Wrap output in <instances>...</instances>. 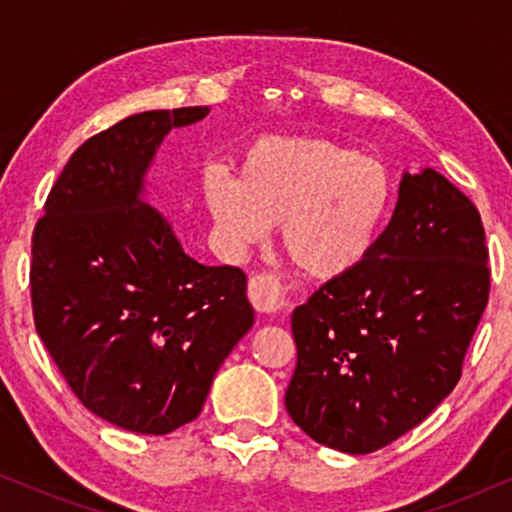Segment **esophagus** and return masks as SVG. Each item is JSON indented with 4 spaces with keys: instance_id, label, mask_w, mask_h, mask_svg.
Segmentation results:
<instances>
[{
    "instance_id": "34e87169",
    "label": "esophagus",
    "mask_w": 512,
    "mask_h": 512,
    "mask_svg": "<svg viewBox=\"0 0 512 512\" xmlns=\"http://www.w3.org/2000/svg\"><path fill=\"white\" fill-rule=\"evenodd\" d=\"M249 300L258 312L277 314L286 310V296L275 275H254L249 282Z\"/></svg>"
}]
</instances>
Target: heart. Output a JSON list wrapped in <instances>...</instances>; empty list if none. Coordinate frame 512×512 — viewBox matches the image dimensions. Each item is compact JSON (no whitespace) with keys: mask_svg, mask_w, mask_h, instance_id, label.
Instances as JSON below:
<instances>
[{"mask_svg":"<svg viewBox=\"0 0 512 512\" xmlns=\"http://www.w3.org/2000/svg\"><path fill=\"white\" fill-rule=\"evenodd\" d=\"M389 165L326 137H263L235 163V181L209 177L205 200L230 251L261 244L282 223L293 263L317 279L359 270L394 209Z\"/></svg>","mask_w":512,"mask_h":512,"instance_id":"heart-1","label":"heart"}]
</instances>
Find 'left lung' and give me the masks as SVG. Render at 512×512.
I'll return each instance as SVG.
<instances>
[{"label":"left lung","mask_w":512,"mask_h":512,"mask_svg":"<svg viewBox=\"0 0 512 512\" xmlns=\"http://www.w3.org/2000/svg\"><path fill=\"white\" fill-rule=\"evenodd\" d=\"M487 258L473 202L431 167L405 172L368 261L293 310V422L347 454L424 422L461 377L489 298Z\"/></svg>","instance_id":"obj_1"}]
</instances>
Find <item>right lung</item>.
<instances>
[{
	"instance_id": "right-lung-1",
	"label": "right lung",
	"mask_w": 512,
	"mask_h": 512,
	"mask_svg": "<svg viewBox=\"0 0 512 512\" xmlns=\"http://www.w3.org/2000/svg\"><path fill=\"white\" fill-rule=\"evenodd\" d=\"M209 107L144 111L90 137L55 181L32 235V310L69 389L125 431L165 436L200 415L254 326L247 275L202 265L144 200L172 128Z\"/></svg>"
}]
</instances>
